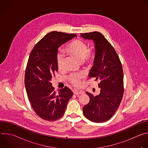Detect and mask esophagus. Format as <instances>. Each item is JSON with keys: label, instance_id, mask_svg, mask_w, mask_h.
<instances>
[{"label": "esophagus", "instance_id": "34e87169", "mask_svg": "<svg viewBox=\"0 0 148 148\" xmlns=\"http://www.w3.org/2000/svg\"><path fill=\"white\" fill-rule=\"evenodd\" d=\"M73 92L75 95H80V94H83L84 91H78V90H74Z\"/></svg>", "mask_w": 148, "mask_h": 148}]
</instances>
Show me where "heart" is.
<instances>
[{
  "label": "heart",
  "instance_id": "heart-1",
  "mask_svg": "<svg viewBox=\"0 0 148 148\" xmlns=\"http://www.w3.org/2000/svg\"><path fill=\"white\" fill-rule=\"evenodd\" d=\"M67 52L77 60L86 65H89L94 58V53L88 49V45L85 41L80 39L72 41L66 47ZM65 57L62 53H59L57 56V64L59 70H62L64 66ZM84 75L81 74H72L69 75L68 79L74 86H79L81 79Z\"/></svg>",
  "mask_w": 148,
  "mask_h": 148
}]
</instances>
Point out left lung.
I'll return each mask as SVG.
<instances>
[{
	"instance_id": "8db88e82",
	"label": "left lung",
	"mask_w": 148,
	"mask_h": 148,
	"mask_svg": "<svg viewBox=\"0 0 148 148\" xmlns=\"http://www.w3.org/2000/svg\"><path fill=\"white\" fill-rule=\"evenodd\" d=\"M81 36L92 40L95 45L94 65L90 78L98 80L100 92L98 95L86 92L90 102L84 106L83 114L94 122L110 119L118 108L123 94V74L122 64L114 48L99 32L81 33Z\"/></svg>"
}]
</instances>
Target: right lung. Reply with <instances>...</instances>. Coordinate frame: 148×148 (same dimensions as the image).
I'll use <instances>...</instances> for the list:
<instances>
[{"label":"right lung","instance_id":"add662e5","mask_svg":"<svg viewBox=\"0 0 148 148\" xmlns=\"http://www.w3.org/2000/svg\"><path fill=\"white\" fill-rule=\"evenodd\" d=\"M75 34L53 31L42 38L33 49L27 64L25 84L27 97L36 114L53 121L62 116L73 93L67 87L56 93L51 80L58 71V49Z\"/></svg>","mask_w":148,"mask_h":148}]
</instances>
